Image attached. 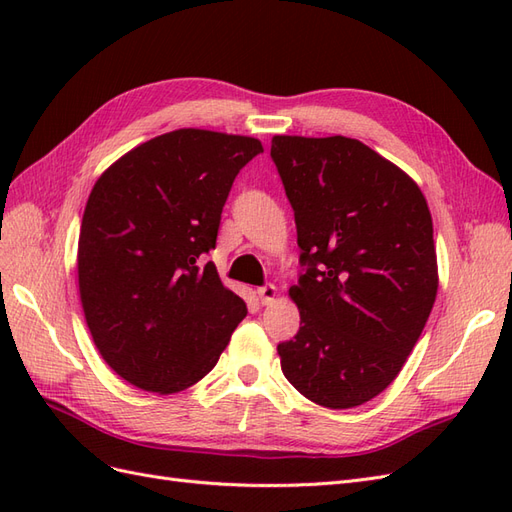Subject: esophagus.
I'll return each instance as SVG.
<instances>
[{
    "label": "esophagus",
    "instance_id": "esophagus-1",
    "mask_svg": "<svg viewBox=\"0 0 512 512\" xmlns=\"http://www.w3.org/2000/svg\"><path fill=\"white\" fill-rule=\"evenodd\" d=\"M256 294H258V299H260L262 305H269V303H273V299L277 297V288H275L273 284H265V286H260V288L256 290Z\"/></svg>",
    "mask_w": 512,
    "mask_h": 512
}]
</instances>
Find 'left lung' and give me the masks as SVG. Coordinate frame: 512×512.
Wrapping results in <instances>:
<instances>
[{
  "label": "left lung",
  "instance_id": "obj_1",
  "mask_svg": "<svg viewBox=\"0 0 512 512\" xmlns=\"http://www.w3.org/2000/svg\"><path fill=\"white\" fill-rule=\"evenodd\" d=\"M294 211L301 327L277 344L286 380L333 410L380 395L421 337L438 292L427 200L356 138L273 136Z\"/></svg>",
  "mask_w": 512,
  "mask_h": 512
}]
</instances>
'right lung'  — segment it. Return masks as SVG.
<instances>
[{
	"mask_svg": "<svg viewBox=\"0 0 512 512\" xmlns=\"http://www.w3.org/2000/svg\"><path fill=\"white\" fill-rule=\"evenodd\" d=\"M262 153L250 136L175 130L138 145L96 181L79 235V290L102 359L143 391L205 378L247 307L213 262L239 170Z\"/></svg>",
	"mask_w": 512,
	"mask_h": 512,
	"instance_id": "1",
	"label": "right lung"
}]
</instances>
